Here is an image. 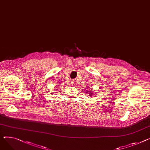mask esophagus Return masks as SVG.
Listing matches in <instances>:
<instances>
[{"label":"esophagus","mask_w":150,"mask_h":150,"mask_svg":"<svg viewBox=\"0 0 150 150\" xmlns=\"http://www.w3.org/2000/svg\"><path fill=\"white\" fill-rule=\"evenodd\" d=\"M75 82H72V86H75Z\"/></svg>","instance_id":"obj_1"}]
</instances>
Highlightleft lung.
<instances>
[{
    "label": "left lung",
    "mask_w": 150,
    "mask_h": 150,
    "mask_svg": "<svg viewBox=\"0 0 150 150\" xmlns=\"http://www.w3.org/2000/svg\"><path fill=\"white\" fill-rule=\"evenodd\" d=\"M93 92V91H91V92H90V93H89V96H92V95H93V93H92Z\"/></svg>",
    "instance_id": "obj_1"
}]
</instances>
